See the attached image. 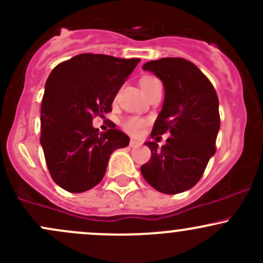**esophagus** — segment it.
I'll list each match as a JSON object with an SVG mask.
<instances>
[{
    "instance_id": "obj_1",
    "label": "esophagus",
    "mask_w": 263,
    "mask_h": 263,
    "mask_svg": "<svg viewBox=\"0 0 263 263\" xmlns=\"http://www.w3.org/2000/svg\"><path fill=\"white\" fill-rule=\"evenodd\" d=\"M129 146H131V147H139V146H141V142H140V141H136V140H131V142H129Z\"/></svg>"
}]
</instances>
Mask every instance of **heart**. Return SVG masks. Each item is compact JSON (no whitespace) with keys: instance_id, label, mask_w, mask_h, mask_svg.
<instances>
[{"instance_id":"obj_1","label":"heart","mask_w":263,"mask_h":263,"mask_svg":"<svg viewBox=\"0 0 263 263\" xmlns=\"http://www.w3.org/2000/svg\"><path fill=\"white\" fill-rule=\"evenodd\" d=\"M157 84H161L160 81L155 77H143L141 78L140 81V87L142 89V92L145 93L146 96L156 87ZM146 121L142 120V118L139 117H128L126 120H123L122 122V127L124 128V131L128 132L129 135H134V136H137V135L141 134L142 128L145 127Z\"/></svg>"}]
</instances>
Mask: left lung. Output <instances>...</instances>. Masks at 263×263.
<instances>
[{"instance_id": "obj_1", "label": "left lung", "mask_w": 263, "mask_h": 263, "mask_svg": "<svg viewBox=\"0 0 263 263\" xmlns=\"http://www.w3.org/2000/svg\"><path fill=\"white\" fill-rule=\"evenodd\" d=\"M142 69L161 79L165 89L151 137L165 132L170 137L161 147L154 141L145 142L151 159L141 166V174L157 192L179 194L200 180L215 154L219 101L209 79L186 59L162 58L147 62Z\"/></svg>"}]
</instances>
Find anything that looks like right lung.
<instances>
[{
	"mask_svg": "<svg viewBox=\"0 0 263 263\" xmlns=\"http://www.w3.org/2000/svg\"><path fill=\"white\" fill-rule=\"evenodd\" d=\"M139 62L87 52L52 69L41 102L40 143L52 180L66 192L95 187L110 154L129 143L116 124L101 134L92 121L112 110L113 99Z\"/></svg>",
	"mask_w": 263,
	"mask_h": 263,
	"instance_id": "right-lung-1",
	"label": "right lung"
}]
</instances>
